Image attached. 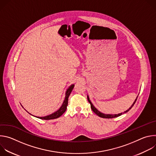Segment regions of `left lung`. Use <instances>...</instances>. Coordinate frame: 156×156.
<instances>
[{"mask_svg":"<svg viewBox=\"0 0 156 156\" xmlns=\"http://www.w3.org/2000/svg\"><path fill=\"white\" fill-rule=\"evenodd\" d=\"M138 96L136 97V99H135V101H134V102L133 103V104L131 105V106L128 109V110H126V111H125V112H123V113H120V114H103V113H102V112H99V111L93 105V104H92V102H91V101H90V98H89V96H88V95L87 96V101H88V102L90 103V104H91V109L93 110V112L96 114V115H98L99 117H102V118H105V119H112V118H115V117H119V116H120L122 114H125V113H126L127 112H128V111L133 107V106L134 105V104H135V102H136V100H137V98H138Z\"/></svg>","mask_w":156,"mask_h":156,"instance_id":"1","label":"left lung"}]
</instances>
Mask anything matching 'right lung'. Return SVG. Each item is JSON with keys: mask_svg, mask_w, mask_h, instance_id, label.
Masks as SVG:
<instances>
[{"mask_svg": "<svg viewBox=\"0 0 156 156\" xmlns=\"http://www.w3.org/2000/svg\"><path fill=\"white\" fill-rule=\"evenodd\" d=\"M74 86H75L74 84H71L70 86H69V87L67 89V90L66 91L65 97V99L63 102V104L61 105V107H60V108L58 110H57L56 112H54V113H52V114H51L49 115L45 116V117H36H36L39 118V119H42V120H52V119H57L59 117H60L65 112V110L66 109V107H67V105H68L69 97L70 93H72V91L73 90Z\"/></svg>", "mask_w": 156, "mask_h": 156, "instance_id": "add662e5", "label": "right lung"}]
</instances>
